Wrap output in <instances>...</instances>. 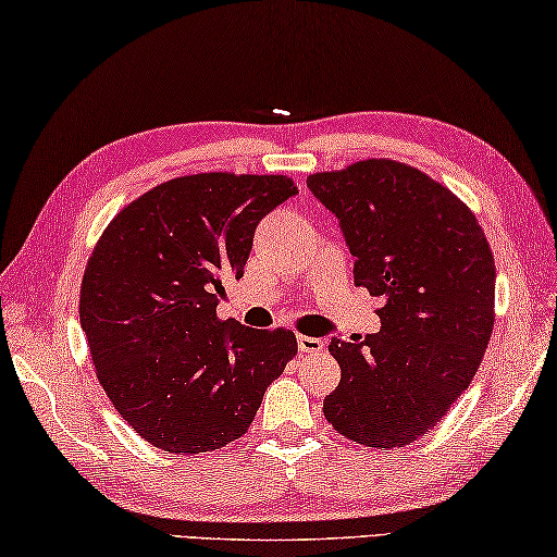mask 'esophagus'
<instances>
[{"label":"esophagus","instance_id":"34e87169","mask_svg":"<svg viewBox=\"0 0 557 557\" xmlns=\"http://www.w3.org/2000/svg\"><path fill=\"white\" fill-rule=\"evenodd\" d=\"M300 352H323L325 343L321 338H311V335H298Z\"/></svg>","mask_w":557,"mask_h":557}]
</instances>
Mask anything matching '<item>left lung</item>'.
<instances>
[{"mask_svg": "<svg viewBox=\"0 0 557 557\" xmlns=\"http://www.w3.org/2000/svg\"><path fill=\"white\" fill-rule=\"evenodd\" d=\"M306 182L341 222L355 286L385 298L377 333L331 338L341 385L323 414L358 444L405 446L476 375L494 331V253L471 209L405 162L362 160Z\"/></svg>", "mask_w": 557, "mask_h": 557, "instance_id": "8db88e82", "label": "left lung"}]
</instances>
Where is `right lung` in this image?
Returning <instances> with one entry per match:
<instances>
[{
  "label": "right lung",
  "mask_w": 557,
  "mask_h": 557,
  "mask_svg": "<svg viewBox=\"0 0 557 557\" xmlns=\"http://www.w3.org/2000/svg\"><path fill=\"white\" fill-rule=\"evenodd\" d=\"M294 195L284 175L162 182L127 205L90 253L78 313L96 375L158 449L199 454L239 440L298 352L284 327L216 318L224 281L244 276L259 222Z\"/></svg>",
  "instance_id": "obj_1"
}]
</instances>
